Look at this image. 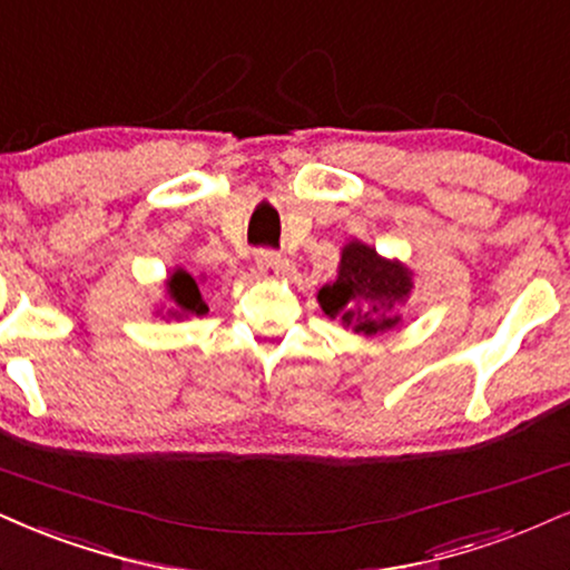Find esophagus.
<instances>
[{"label":"esophagus","mask_w":570,"mask_h":570,"mask_svg":"<svg viewBox=\"0 0 570 570\" xmlns=\"http://www.w3.org/2000/svg\"><path fill=\"white\" fill-rule=\"evenodd\" d=\"M256 269L264 279H277L283 272V256L274 250H258L256 253Z\"/></svg>","instance_id":"obj_1"}]
</instances>
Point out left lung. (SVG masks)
I'll return each instance as SVG.
<instances>
[{
    "mask_svg": "<svg viewBox=\"0 0 570 570\" xmlns=\"http://www.w3.org/2000/svg\"><path fill=\"white\" fill-rule=\"evenodd\" d=\"M412 293V272L402 262L377 256L375 248L351 240L341 250L338 279L322 287L317 301L330 320H341L356 335H377L402 325Z\"/></svg>",
    "mask_w": 570,
    "mask_h": 570,
    "instance_id": "obj_1",
    "label": "left lung"
}]
</instances>
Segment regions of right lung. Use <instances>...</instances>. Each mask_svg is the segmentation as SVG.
<instances>
[{
    "mask_svg": "<svg viewBox=\"0 0 570 570\" xmlns=\"http://www.w3.org/2000/svg\"><path fill=\"white\" fill-rule=\"evenodd\" d=\"M166 287H168V298L174 301V308L168 312L171 317L181 320V317H189V314H198L200 317V314L208 312L206 301H203V296H200V287L189 272L177 269L171 277H168Z\"/></svg>",
    "mask_w": 570,
    "mask_h": 570,
    "instance_id": "obj_1",
    "label": "right lung"
}]
</instances>
